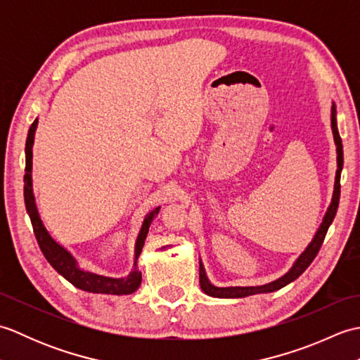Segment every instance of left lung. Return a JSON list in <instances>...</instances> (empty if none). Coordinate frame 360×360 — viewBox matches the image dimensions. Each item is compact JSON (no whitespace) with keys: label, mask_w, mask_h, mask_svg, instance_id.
Listing matches in <instances>:
<instances>
[{"label":"left lung","mask_w":360,"mask_h":360,"mask_svg":"<svg viewBox=\"0 0 360 360\" xmlns=\"http://www.w3.org/2000/svg\"><path fill=\"white\" fill-rule=\"evenodd\" d=\"M331 128H333V134H334V141L335 145H338V173H335V184H334V193H333V201L330 209H328L326 215L323 218V223L320 224V229L317 231L314 240L311 241L309 246L307 248V250L297 258V262L294 263V266L290 267V271L288 274L283 275L278 280H275L272 283H267V285L263 286H248V288H218L213 286L212 283L205 277L204 267L200 263V285L201 289L204 290L207 295L212 297H223V298H240V297H248V295H254V294H259V292H272V290H277L283 286H286L288 283L294 281L295 278L300 277V275L307 271V267L312 263V259L316 258V255L319 254L320 248H322L323 240L326 236L328 229H330L333 219L338 213V207H339V200H340V172L343 167V147H342V139L338 129V120H335V106L333 105V111H331Z\"/></svg>","instance_id":"left-lung-1"}]
</instances>
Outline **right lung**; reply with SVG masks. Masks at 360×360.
Instances as JSON below:
<instances>
[{
  "label": "right lung",
  "mask_w": 360,
  "mask_h": 360,
  "mask_svg": "<svg viewBox=\"0 0 360 360\" xmlns=\"http://www.w3.org/2000/svg\"><path fill=\"white\" fill-rule=\"evenodd\" d=\"M37 124H38V120L35 119L34 124L29 128L27 139H26L25 204H26V210L29 213L30 223H32L37 243H38V246H40L44 258L48 259L49 264L60 275H62V277H65L68 281L72 283L75 288L86 290V292L112 294V295H125V294L134 292V290L141 286V281H142V275H141V272L136 271V267H134V271L125 278H110V277H103V275L82 271L77 266V262H75L70 252L53 241L51 238V235L48 233V231L44 229L41 219H40V215H38V212H37L35 198L32 193V176H30V172H32V145H34ZM158 212H159V207L151 210L143 221L141 233H139V236H137V243H136V258L141 255L145 238H147L150 224H151L153 218L158 215ZM134 266H136V262H134Z\"/></svg>",
  "instance_id": "1"
}]
</instances>
